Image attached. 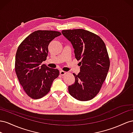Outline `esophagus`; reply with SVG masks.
Segmentation results:
<instances>
[{"instance_id":"obj_1","label":"esophagus","mask_w":133,"mask_h":133,"mask_svg":"<svg viewBox=\"0 0 133 133\" xmlns=\"http://www.w3.org/2000/svg\"><path fill=\"white\" fill-rule=\"evenodd\" d=\"M67 74V72H65V71H62V70H61L60 71H59V74L61 75V76H64V75H66Z\"/></svg>"}]
</instances>
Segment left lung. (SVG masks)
Listing matches in <instances>:
<instances>
[{
  "label": "left lung",
  "mask_w": 133,
  "mask_h": 133,
  "mask_svg": "<svg viewBox=\"0 0 133 133\" xmlns=\"http://www.w3.org/2000/svg\"><path fill=\"white\" fill-rule=\"evenodd\" d=\"M63 36L74 49L80 61V71L74 74L75 82L69 86L71 95L79 101L91 100L99 92L110 67L107 49L100 37L82 29L63 30Z\"/></svg>",
  "instance_id": "8db88e82"
}]
</instances>
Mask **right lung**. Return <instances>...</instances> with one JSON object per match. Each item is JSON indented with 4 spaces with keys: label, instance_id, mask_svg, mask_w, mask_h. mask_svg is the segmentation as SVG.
Wrapping results in <instances>:
<instances>
[{
    "label": "right lung",
    "instance_id": "right-lung-1",
    "mask_svg": "<svg viewBox=\"0 0 133 133\" xmlns=\"http://www.w3.org/2000/svg\"><path fill=\"white\" fill-rule=\"evenodd\" d=\"M59 32L37 31L19 45L16 55L15 71L20 84L30 97L38 99L50 91L52 83L59 76L57 69L42 64L46 60L48 47Z\"/></svg>",
    "mask_w": 133,
    "mask_h": 133
}]
</instances>
